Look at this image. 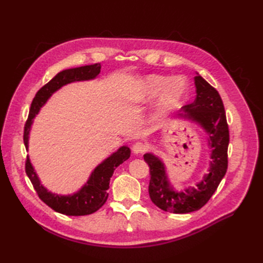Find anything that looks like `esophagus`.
I'll return each mask as SVG.
<instances>
[{
  "label": "esophagus",
  "mask_w": 263,
  "mask_h": 263,
  "mask_svg": "<svg viewBox=\"0 0 263 263\" xmlns=\"http://www.w3.org/2000/svg\"><path fill=\"white\" fill-rule=\"evenodd\" d=\"M146 149H147V147L142 144V142H136V144H135L132 148L134 155H140L142 153H145Z\"/></svg>",
  "instance_id": "obj_1"
}]
</instances>
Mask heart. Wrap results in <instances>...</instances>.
<instances>
[{"label": "heart", "mask_w": 263, "mask_h": 263, "mask_svg": "<svg viewBox=\"0 0 263 263\" xmlns=\"http://www.w3.org/2000/svg\"><path fill=\"white\" fill-rule=\"evenodd\" d=\"M160 97L158 108L162 113H170L180 108L187 97V84L182 78L148 76L140 83L137 101L144 102Z\"/></svg>", "instance_id": "1"}]
</instances>
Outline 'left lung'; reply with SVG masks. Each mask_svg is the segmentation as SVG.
Wrapping results in <instances>:
<instances>
[{
  "label": "left lung",
  "mask_w": 263,
  "mask_h": 263,
  "mask_svg": "<svg viewBox=\"0 0 263 263\" xmlns=\"http://www.w3.org/2000/svg\"><path fill=\"white\" fill-rule=\"evenodd\" d=\"M196 98L192 104L182 107L180 119L197 125L204 132L210 151L208 173L196 186L176 189L160 157L153 153L144 155L150 169L149 196L162 211L186 214L202 209L216 191L227 171L229 132L224 104L219 93L196 72L194 77Z\"/></svg>",
  "instance_id": "left-lung-1"
}]
</instances>
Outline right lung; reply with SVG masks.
<instances>
[{
  "instance_id": "right-lung-1",
  "label": "right lung",
  "mask_w": 263,
  "mask_h": 263,
  "mask_svg": "<svg viewBox=\"0 0 263 263\" xmlns=\"http://www.w3.org/2000/svg\"><path fill=\"white\" fill-rule=\"evenodd\" d=\"M100 72L101 63L62 70L37 92L30 105L29 116L25 125V130H24V144H25L27 151L31 125L34 123L35 117L41 112L42 107L46 105V103L52 95L67 84L94 80L98 78ZM129 156L130 149L128 147H119L95 166L84 184L71 194L52 193L51 191L45 187L29 157H27L26 160V174L33 183L41 200L53 211L68 215V216H84V215H90L97 212L105 204L108 197L107 190L109 189L110 178L117 166L126 161Z\"/></svg>"
}]
</instances>
